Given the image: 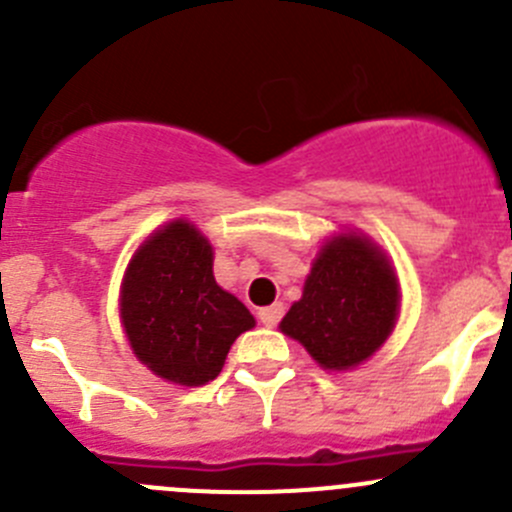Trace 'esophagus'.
Masks as SVG:
<instances>
[{
	"label": "esophagus",
	"instance_id": "esophagus-1",
	"mask_svg": "<svg viewBox=\"0 0 512 512\" xmlns=\"http://www.w3.org/2000/svg\"><path fill=\"white\" fill-rule=\"evenodd\" d=\"M283 311H286V308H283V303H273V306H266V308H261V311H258V321H261L263 326L273 328L278 321H281Z\"/></svg>",
	"mask_w": 512,
	"mask_h": 512
}]
</instances>
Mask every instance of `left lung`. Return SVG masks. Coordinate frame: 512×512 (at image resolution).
<instances>
[{
  "mask_svg": "<svg viewBox=\"0 0 512 512\" xmlns=\"http://www.w3.org/2000/svg\"><path fill=\"white\" fill-rule=\"evenodd\" d=\"M398 308L401 286L388 256L368 236L348 231L321 246L303 296L278 328L321 368L348 371L388 341Z\"/></svg>",
  "mask_w": 512,
  "mask_h": 512,
  "instance_id": "1",
  "label": "left lung"
}]
</instances>
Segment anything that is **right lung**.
<instances>
[{
  "instance_id": "right-lung-1",
  "label": "right lung",
  "mask_w": 512,
  "mask_h": 512,
  "mask_svg": "<svg viewBox=\"0 0 512 512\" xmlns=\"http://www.w3.org/2000/svg\"><path fill=\"white\" fill-rule=\"evenodd\" d=\"M119 313L134 356L179 386L214 381L236 338L256 326L249 308L216 283L209 239L184 219L136 249L121 281Z\"/></svg>"
}]
</instances>
